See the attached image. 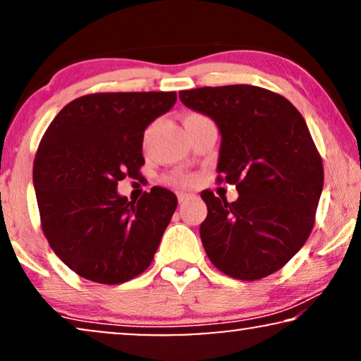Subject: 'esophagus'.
<instances>
[{"instance_id":"esophagus-1","label":"esophagus","mask_w":361,"mask_h":361,"mask_svg":"<svg viewBox=\"0 0 361 361\" xmlns=\"http://www.w3.org/2000/svg\"><path fill=\"white\" fill-rule=\"evenodd\" d=\"M177 199H179V204H185V202H189L192 199L190 194H179L177 195Z\"/></svg>"}]
</instances>
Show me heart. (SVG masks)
<instances>
[{
    "mask_svg": "<svg viewBox=\"0 0 361 361\" xmlns=\"http://www.w3.org/2000/svg\"><path fill=\"white\" fill-rule=\"evenodd\" d=\"M195 118H204V115H199V113H189V115L184 116V123L189 120H195ZM169 182L177 185H189L192 184V177L185 176V174H176L169 177Z\"/></svg>",
    "mask_w": 361,
    "mask_h": 361,
    "instance_id": "obj_1",
    "label": "heart"
}]
</instances>
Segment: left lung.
<instances>
[{"label":"left lung","instance_id":"8db88e82","mask_svg":"<svg viewBox=\"0 0 361 361\" xmlns=\"http://www.w3.org/2000/svg\"><path fill=\"white\" fill-rule=\"evenodd\" d=\"M221 133L219 182L235 184L238 199L200 194L205 253L216 269L256 281L276 273L307 241L324 187V164L304 118L278 93L255 85L179 92Z\"/></svg>","mask_w":361,"mask_h":361}]
</instances>
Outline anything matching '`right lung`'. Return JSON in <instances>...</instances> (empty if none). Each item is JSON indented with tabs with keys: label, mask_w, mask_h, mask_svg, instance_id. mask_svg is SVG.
<instances>
[{
	"label": "right lung",
	"mask_w": 361,
	"mask_h": 361,
	"mask_svg": "<svg viewBox=\"0 0 361 361\" xmlns=\"http://www.w3.org/2000/svg\"><path fill=\"white\" fill-rule=\"evenodd\" d=\"M176 92L90 93L67 103L39 142L32 180L44 235L82 278L120 284L152 263L177 197L152 187L137 202L118 182L141 176L145 130Z\"/></svg>",
	"instance_id": "1"
}]
</instances>
